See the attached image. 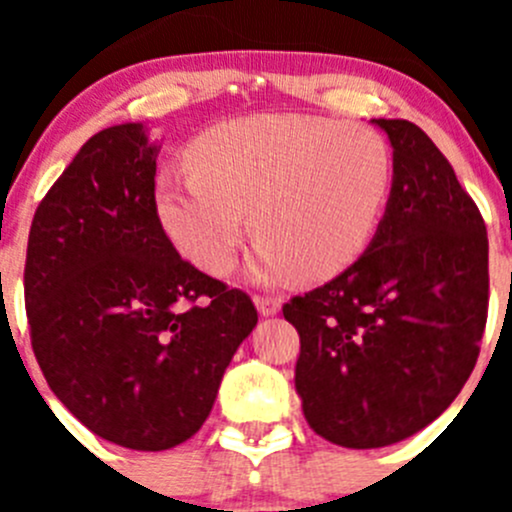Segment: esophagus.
Here are the masks:
<instances>
[{"mask_svg":"<svg viewBox=\"0 0 512 512\" xmlns=\"http://www.w3.org/2000/svg\"><path fill=\"white\" fill-rule=\"evenodd\" d=\"M255 304H257V312H260L262 317H272V314L280 312L282 299L272 297V294H255Z\"/></svg>","mask_w":512,"mask_h":512,"instance_id":"34e87169","label":"esophagus"}]
</instances>
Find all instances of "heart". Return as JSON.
I'll return each mask as SVG.
<instances>
[{
	"label": "heart",
	"instance_id": "1",
	"mask_svg": "<svg viewBox=\"0 0 512 512\" xmlns=\"http://www.w3.org/2000/svg\"><path fill=\"white\" fill-rule=\"evenodd\" d=\"M190 165L158 178L163 230L195 265L225 275L252 213V275L262 282L347 270L374 237L394 178L374 128L302 113L220 123L195 141Z\"/></svg>",
	"mask_w": 512,
	"mask_h": 512
}]
</instances>
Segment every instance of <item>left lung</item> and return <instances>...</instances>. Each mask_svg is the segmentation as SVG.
Listing matches in <instances>:
<instances>
[{
  "instance_id": "1",
  "label": "left lung",
  "mask_w": 512,
  "mask_h": 512,
  "mask_svg": "<svg viewBox=\"0 0 512 512\" xmlns=\"http://www.w3.org/2000/svg\"><path fill=\"white\" fill-rule=\"evenodd\" d=\"M394 183L371 245L327 285L292 297L294 386L314 433L344 448L414 436L461 394L488 319V232L436 143L376 118Z\"/></svg>"
}]
</instances>
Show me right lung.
Instances as JSON below:
<instances>
[{
    "instance_id": "obj_1",
    "label": "right lung",
    "mask_w": 512,
    "mask_h": 512,
    "mask_svg": "<svg viewBox=\"0 0 512 512\" xmlns=\"http://www.w3.org/2000/svg\"><path fill=\"white\" fill-rule=\"evenodd\" d=\"M156 156L141 123L91 136L36 208L24 265L46 384L96 436L133 451L198 433L257 324L247 292L200 272L165 235Z\"/></svg>"
}]
</instances>
